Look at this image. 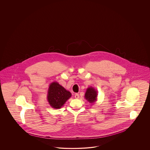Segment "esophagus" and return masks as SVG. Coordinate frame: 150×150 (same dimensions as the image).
Here are the masks:
<instances>
[{
	"label": "esophagus",
	"mask_w": 150,
	"mask_h": 150,
	"mask_svg": "<svg viewBox=\"0 0 150 150\" xmlns=\"http://www.w3.org/2000/svg\"><path fill=\"white\" fill-rule=\"evenodd\" d=\"M75 97L76 99H78V98H79V95L78 93H76V94L75 95Z\"/></svg>",
	"instance_id": "obj_1"
}]
</instances>
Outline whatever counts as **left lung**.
<instances>
[{
  "mask_svg": "<svg viewBox=\"0 0 150 150\" xmlns=\"http://www.w3.org/2000/svg\"><path fill=\"white\" fill-rule=\"evenodd\" d=\"M97 91L93 87H89L87 88L85 93V99L91 104L95 103L97 100Z\"/></svg>",
  "mask_w": 150,
  "mask_h": 150,
  "instance_id": "1",
  "label": "left lung"
}]
</instances>
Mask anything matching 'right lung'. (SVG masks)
<instances>
[{"instance_id":"add662e5","label":"right lung","mask_w":150,"mask_h":150,"mask_svg":"<svg viewBox=\"0 0 150 150\" xmlns=\"http://www.w3.org/2000/svg\"><path fill=\"white\" fill-rule=\"evenodd\" d=\"M71 96V93L58 82H53L50 85L48 90L47 100L53 108H61Z\"/></svg>"}]
</instances>
